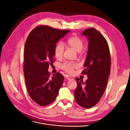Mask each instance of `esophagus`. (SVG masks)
Instances as JSON below:
<instances>
[{
    "instance_id": "34e87169",
    "label": "esophagus",
    "mask_w": 130,
    "mask_h": 130,
    "mask_svg": "<svg viewBox=\"0 0 130 130\" xmlns=\"http://www.w3.org/2000/svg\"><path fill=\"white\" fill-rule=\"evenodd\" d=\"M66 79L68 80H73V78L71 77H69V76H67L66 77Z\"/></svg>"
}]
</instances>
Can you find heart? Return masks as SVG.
<instances>
[{
  "label": "heart",
  "mask_w": 130,
  "mask_h": 130,
  "mask_svg": "<svg viewBox=\"0 0 130 130\" xmlns=\"http://www.w3.org/2000/svg\"><path fill=\"white\" fill-rule=\"evenodd\" d=\"M66 44L75 52L78 53H83L84 42L78 36H73L69 38L66 42ZM64 46L61 42L58 43L54 49V55L57 59L62 58L64 53ZM78 65L73 63H65L62 66V68L69 73H72L74 68H77Z\"/></svg>",
  "instance_id": "b5f03b06"
}]
</instances>
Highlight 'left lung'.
<instances>
[{
	"label": "left lung",
	"mask_w": 130,
	"mask_h": 130,
	"mask_svg": "<svg viewBox=\"0 0 130 130\" xmlns=\"http://www.w3.org/2000/svg\"><path fill=\"white\" fill-rule=\"evenodd\" d=\"M82 35L88 40V52L82 74L87 75L85 82L76 77L77 87L75 99L85 108L95 106L100 100L106 89L111 71V56L107 42L94 28L86 29Z\"/></svg>",
	"instance_id": "obj_1"
}]
</instances>
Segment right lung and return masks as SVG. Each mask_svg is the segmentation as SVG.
Listing matches in <instances>:
<instances>
[{"mask_svg": "<svg viewBox=\"0 0 130 130\" xmlns=\"http://www.w3.org/2000/svg\"><path fill=\"white\" fill-rule=\"evenodd\" d=\"M70 32L41 25L31 31L25 42L24 74L27 92L38 105L44 106L55 100L64 77L60 73L50 76V64L54 62V49L61 38Z\"/></svg>", "mask_w": 130, "mask_h": 130, "instance_id": "right-lung-1", "label": "right lung"}]
</instances>
